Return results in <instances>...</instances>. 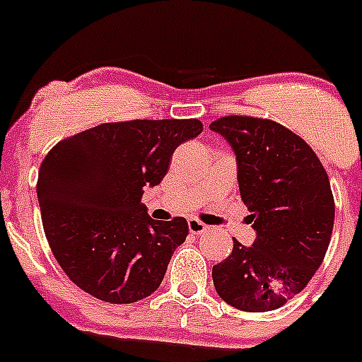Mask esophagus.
<instances>
[{
    "label": "esophagus",
    "mask_w": 362,
    "mask_h": 362,
    "mask_svg": "<svg viewBox=\"0 0 362 362\" xmlns=\"http://www.w3.org/2000/svg\"><path fill=\"white\" fill-rule=\"evenodd\" d=\"M188 230H190V233L194 235H201L208 230V226L206 224H203L201 221H197V218H190V221H188Z\"/></svg>",
    "instance_id": "34e87169"
}]
</instances>
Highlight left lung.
<instances>
[{
    "label": "left lung",
    "mask_w": 362,
    "mask_h": 362,
    "mask_svg": "<svg viewBox=\"0 0 362 362\" xmlns=\"http://www.w3.org/2000/svg\"><path fill=\"white\" fill-rule=\"evenodd\" d=\"M237 156L240 197L257 231L253 246L214 265L215 291L246 313L280 309L307 287L323 262L334 228V195L313 148L284 125L253 116L210 124Z\"/></svg>",
    "instance_id": "1"
}]
</instances>
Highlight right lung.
Wrapping results in <instances>:
<instances>
[{"mask_svg": "<svg viewBox=\"0 0 362 362\" xmlns=\"http://www.w3.org/2000/svg\"><path fill=\"white\" fill-rule=\"evenodd\" d=\"M201 132L199 120L115 122L46 154L37 179L42 228L77 287L107 303H134L161 285L188 222L154 221L141 195L161 183L175 148Z\"/></svg>", "mask_w": 362, "mask_h": 362, "instance_id": "right-lung-1", "label": "right lung"}]
</instances>
